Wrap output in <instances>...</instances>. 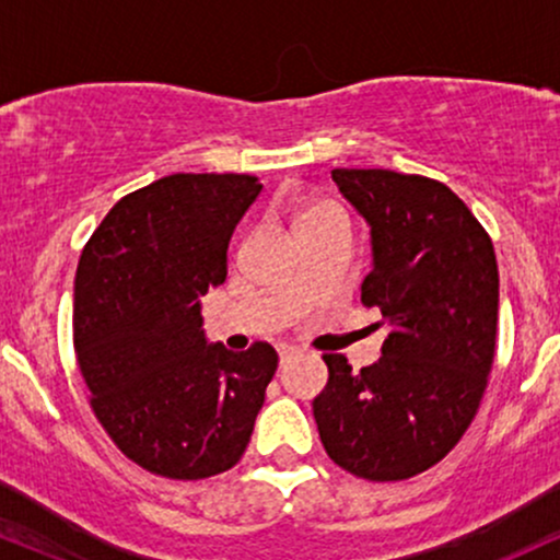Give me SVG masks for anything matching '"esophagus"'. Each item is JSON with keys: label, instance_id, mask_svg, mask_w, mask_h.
Returning a JSON list of instances; mask_svg holds the SVG:
<instances>
[{"label": "esophagus", "instance_id": "1", "mask_svg": "<svg viewBox=\"0 0 560 560\" xmlns=\"http://www.w3.org/2000/svg\"><path fill=\"white\" fill-rule=\"evenodd\" d=\"M298 352H300L298 347H292V345H281V347H279V358H281V365H284L287 361H292V358L298 355Z\"/></svg>", "mask_w": 560, "mask_h": 560}]
</instances>
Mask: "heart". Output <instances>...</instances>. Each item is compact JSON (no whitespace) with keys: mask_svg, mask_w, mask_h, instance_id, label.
I'll use <instances>...</instances> for the list:
<instances>
[{"mask_svg":"<svg viewBox=\"0 0 560 560\" xmlns=\"http://www.w3.org/2000/svg\"><path fill=\"white\" fill-rule=\"evenodd\" d=\"M326 221L345 223V218L337 208H331V205H313V208H307L305 213L300 215V231L307 226H316V223H326Z\"/></svg>","mask_w":560,"mask_h":560,"instance_id":"b5f03b06","label":"heart"}]
</instances>
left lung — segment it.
I'll list each match as a JSON object with an SVG mask.
<instances>
[{"instance_id": "1", "label": "left lung", "mask_w": 560, "mask_h": 560, "mask_svg": "<svg viewBox=\"0 0 560 560\" xmlns=\"http://www.w3.org/2000/svg\"><path fill=\"white\" fill-rule=\"evenodd\" d=\"M331 178L371 229L363 305L382 311V358L361 374L324 355L329 382L313 400L337 466L371 481L427 471L479 410L498 334V260L487 231L445 184L384 168Z\"/></svg>"}]
</instances>
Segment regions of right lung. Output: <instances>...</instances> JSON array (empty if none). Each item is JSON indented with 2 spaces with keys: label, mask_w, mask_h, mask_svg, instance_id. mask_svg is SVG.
<instances>
[{
  "label": "right lung",
  "mask_w": 560,
  "mask_h": 560,
  "mask_svg": "<svg viewBox=\"0 0 560 560\" xmlns=\"http://www.w3.org/2000/svg\"><path fill=\"white\" fill-rule=\"evenodd\" d=\"M262 184L173 173L105 215L75 271L73 342L92 408L124 455L168 479L242 458L279 355L231 352L202 329V294L229 273V242Z\"/></svg>",
  "instance_id": "obj_1"
}]
</instances>
